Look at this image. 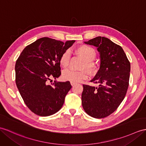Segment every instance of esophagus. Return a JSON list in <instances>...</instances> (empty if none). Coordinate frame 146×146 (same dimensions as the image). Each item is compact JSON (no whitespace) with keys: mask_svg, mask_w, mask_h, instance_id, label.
<instances>
[{"mask_svg":"<svg viewBox=\"0 0 146 146\" xmlns=\"http://www.w3.org/2000/svg\"><path fill=\"white\" fill-rule=\"evenodd\" d=\"M70 83H71V85H72V86H73L74 84H75L76 83H74V82H70Z\"/></svg>","mask_w":146,"mask_h":146,"instance_id":"esophagus-1","label":"esophagus"}]
</instances>
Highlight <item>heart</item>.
Segmentation results:
<instances>
[{"mask_svg":"<svg viewBox=\"0 0 146 146\" xmlns=\"http://www.w3.org/2000/svg\"><path fill=\"white\" fill-rule=\"evenodd\" d=\"M76 52L81 58L84 61L83 68H86L90 72H93L96 69V66L92 61L96 56V50L93 47L86 45H81L76 48ZM70 59V52L66 50L62 53L60 58V66L65 68L69 65ZM62 77L63 80L68 81L71 82H81L88 78V74L85 71H74L72 70H66L63 71Z\"/></svg>","mask_w":146,"mask_h":146,"instance_id":"obj_1","label":"heart"}]
</instances>
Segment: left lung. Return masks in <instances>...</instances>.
Returning <instances> with one entry per match:
<instances>
[{"label": "left lung", "mask_w": 146, "mask_h": 146, "mask_svg": "<svg viewBox=\"0 0 146 146\" xmlns=\"http://www.w3.org/2000/svg\"><path fill=\"white\" fill-rule=\"evenodd\" d=\"M84 43L96 47L100 66L91 80L99 87L83 85L82 106L89 116L103 118L116 111L126 96L131 65L122 47L109 38L97 36Z\"/></svg>", "instance_id": "left-lung-1"}]
</instances>
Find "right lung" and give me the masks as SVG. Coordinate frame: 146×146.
Returning <instances> with one entry per match:
<instances>
[{
    "instance_id": "1",
    "label": "right lung",
    "mask_w": 146,
    "mask_h": 146,
    "mask_svg": "<svg viewBox=\"0 0 146 146\" xmlns=\"http://www.w3.org/2000/svg\"><path fill=\"white\" fill-rule=\"evenodd\" d=\"M74 42L43 37L27 46L17 60V86L27 106L36 115L50 116L63 105L72 88L70 81H55L51 85L50 81L60 76V58Z\"/></svg>"
}]
</instances>
